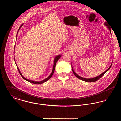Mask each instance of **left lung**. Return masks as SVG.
I'll return each instance as SVG.
<instances>
[{
    "mask_svg": "<svg viewBox=\"0 0 121 121\" xmlns=\"http://www.w3.org/2000/svg\"><path fill=\"white\" fill-rule=\"evenodd\" d=\"M105 24L107 26L108 28V29H109L110 31V33H111V28H110V27H109V26H108V23H107V22H106ZM112 64L111 65L110 67L109 68H108V70H107L106 71H105V72H104V73H103L102 74H101V75H99L98 76H97V77H95V78H82V77H81L80 76H79L77 75V74L75 73V72H74V71L73 69V68H72V71H73V73H74V74L75 75V76H76L77 78H79V79H81V80L84 81H85V82H96V81H98V79H99L101 78H102V77H103V76L105 74V73H106V72H107L108 70H109L110 69V68H111V66H112Z\"/></svg>",
    "mask_w": 121,
    "mask_h": 121,
    "instance_id": "left-lung-1",
    "label": "left lung"
}]
</instances>
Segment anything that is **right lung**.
I'll return each mask as SVG.
<instances>
[{"label":"right lung","mask_w":121,"mask_h":121,"mask_svg":"<svg viewBox=\"0 0 121 121\" xmlns=\"http://www.w3.org/2000/svg\"><path fill=\"white\" fill-rule=\"evenodd\" d=\"M23 24H22L21 25V26H20V27H19V28L18 29V31H17V35H16V37H17V33H18V31H19V29L20 28L22 27V26L23 25ZM61 57V55H58V56H57L56 58H55V59H54V65H53V69H52V73H51V74H50V75L47 78H46L45 79H44V80H43L42 81H41V82H35V81H31L30 80H29V79H26V78H24L23 76H22V75L21 74V73H20V71H19V70L18 69V67H17V69H18V72H19V73H20V74L21 75V76H22V77L24 79H25V80H26L27 81H28L29 82H31V83H34V84H41V83H43V82H46L48 80V79H49L51 77H52V76L53 75V73H54V70H55V66H56V64L57 63V62L58 61V60Z\"/></svg>","instance_id":"obj_1"}]
</instances>
